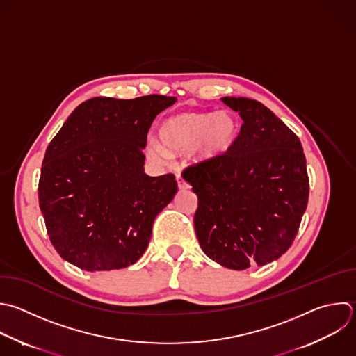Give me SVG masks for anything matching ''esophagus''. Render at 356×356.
Returning a JSON list of instances; mask_svg holds the SVG:
<instances>
[{
	"mask_svg": "<svg viewBox=\"0 0 356 356\" xmlns=\"http://www.w3.org/2000/svg\"><path fill=\"white\" fill-rule=\"evenodd\" d=\"M177 184H178V188H179V189H182V191H185V189H189V188H191V186H189V184H188V182H186V181L179 175V174L177 175Z\"/></svg>",
	"mask_w": 356,
	"mask_h": 356,
	"instance_id": "obj_1",
	"label": "esophagus"
}]
</instances>
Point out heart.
I'll use <instances>...</instances> for the list:
<instances>
[{
	"mask_svg": "<svg viewBox=\"0 0 356 356\" xmlns=\"http://www.w3.org/2000/svg\"><path fill=\"white\" fill-rule=\"evenodd\" d=\"M239 134L241 124L232 111L181 113L161 124V146L150 140L146 150L154 160L191 150L193 161L214 163L234 149Z\"/></svg>",
	"mask_w": 356,
	"mask_h": 356,
	"instance_id": "heart-1",
	"label": "heart"
}]
</instances>
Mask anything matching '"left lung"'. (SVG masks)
Wrapping results in <instances>:
<instances>
[{
  "instance_id": "obj_1",
  "label": "left lung",
  "mask_w": 356,
  "mask_h": 356,
  "mask_svg": "<svg viewBox=\"0 0 356 356\" xmlns=\"http://www.w3.org/2000/svg\"><path fill=\"white\" fill-rule=\"evenodd\" d=\"M243 124L234 149L186 167L197 195L195 231L218 264L245 270L277 260L292 245L307 206L309 177L299 138L266 106L222 97Z\"/></svg>"
}]
</instances>
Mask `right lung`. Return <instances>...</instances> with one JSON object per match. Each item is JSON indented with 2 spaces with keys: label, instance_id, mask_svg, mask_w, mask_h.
<instances>
[{
  "label": "right lung",
  "instance_id": "right-lung-1",
  "mask_svg": "<svg viewBox=\"0 0 356 356\" xmlns=\"http://www.w3.org/2000/svg\"><path fill=\"white\" fill-rule=\"evenodd\" d=\"M175 97H93L50 142L39 203L58 254L86 271L125 268L147 249L156 216L178 191L174 174H145L149 129Z\"/></svg>",
  "mask_w": 356,
  "mask_h": 356
}]
</instances>
